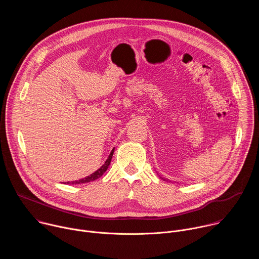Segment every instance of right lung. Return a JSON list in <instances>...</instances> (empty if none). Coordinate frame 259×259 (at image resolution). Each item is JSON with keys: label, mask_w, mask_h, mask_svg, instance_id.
Returning <instances> with one entry per match:
<instances>
[{"label": "right lung", "mask_w": 259, "mask_h": 259, "mask_svg": "<svg viewBox=\"0 0 259 259\" xmlns=\"http://www.w3.org/2000/svg\"><path fill=\"white\" fill-rule=\"evenodd\" d=\"M114 151H115V149H113L112 150V152H110V154H109V156L107 157V159H106V161L104 162V164L98 169V170H96L94 173H92V174H90L89 176H87V177H84V178H82V179H79V180H75V181H67L66 182V184H80V183H87V182H90V181H94V180H96L97 178H99L100 176H102V174L107 170V168H108V166H109V164H110V161H112V158H113V154H114ZM65 183V182H64Z\"/></svg>", "instance_id": "right-lung-1"}]
</instances>
